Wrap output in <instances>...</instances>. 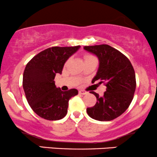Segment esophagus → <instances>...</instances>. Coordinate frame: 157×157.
I'll return each instance as SVG.
<instances>
[{
  "instance_id": "34e87169",
  "label": "esophagus",
  "mask_w": 157,
  "mask_h": 157,
  "mask_svg": "<svg viewBox=\"0 0 157 157\" xmlns=\"http://www.w3.org/2000/svg\"><path fill=\"white\" fill-rule=\"evenodd\" d=\"M87 92L86 91H84V90H80L79 91V94H87Z\"/></svg>"
}]
</instances>
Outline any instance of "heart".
<instances>
[{
  "label": "heart",
  "instance_id": "b5f03b06",
  "mask_svg": "<svg viewBox=\"0 0 157 157\" xmlns=\"http://www.w3.org/2000/svg\"><path fill=\"white\" fill-rule=\"evenodd\" d=\"M90 58H94V56H92V55H89V54H87L85 56V59H90Z\"/></svg>",
  "mask_w": 157,
  "mask_h": 157
}]
</instances>
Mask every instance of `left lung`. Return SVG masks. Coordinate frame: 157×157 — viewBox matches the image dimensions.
Segmentation results:
<instances>
[{"mask_svg": "<svg viewBox=\"0 0 157 157\" xmlns=\"http://www.w3.org/2000/svg\"><path fill=\"white\" fill-rule=\"evenodd\" d=\"M84 50L96 55L99 68L92 82H104L106 90L104 95L91 92L97 102L87 108L88 115L101 121H107L123 114L131 104L136 82L133 67L126 56L108 44L85 46Z\"/></svg>", "mask_w": 157, "mask_h": 157, "instance_id": "obj_1", "label": "left lung"}]
</instances>
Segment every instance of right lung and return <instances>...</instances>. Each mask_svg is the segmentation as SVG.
I'll return each mask as SVG.
<instances>
[{
    "label": "right lung",
    "mask_w": 157,
    "mask_h": 157,
    "mask_svg": "<svg viewBox=\"0 0 157 157\" xmlns=\"http://www.w3.org/2000/svg\"><path fill=\"white\" fill-rule=\"evenodd\" d=\"M80 46L52 47L36 55L27 63L23 75V89L29 105L41 118L49 121L63 118L68 101L78 94L76 89L63 92L56 88V74H62L68 58Z\"/></svg>",
    "instance_id": "obj_1"
}]
</instances>
